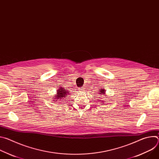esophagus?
Instances as JSON below:
<instances>
[{
    "label": "esophagus",
    "mask_w": 159,
    "mask_h": 159,
    "mask_svg": "<svg viewBox=\"0 0 159 159\" xmlns=\"http://www.w3.org/2000/svg\"><path fill=\"white\" fill-rule=\"evenodd\" d=\"M81 88H82V89H81V90H82V89H84V87H81Z\"/></svg>",
    "instance_id": "1"
}]
</instances>
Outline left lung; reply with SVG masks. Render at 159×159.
<instances>
[{
  "label": "left lung",
  "instance_id": "left-lung-1",
  "mask_svg": "<svg viewBox=\"0 0 159 159\" xmlns=\"http://www.w3.org/2000/svg\"><path fill=\"white\" fill-rule=\"evenodd\" d=\"M104 91H105V90L103 89V90H101V91H99V93H100V94H104Z\"/></svg>",
  "mask_w": 159,
  "mask_h": 159
}]
</instances>
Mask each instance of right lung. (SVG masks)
I'll list each match as a JSON object with an SVG mask.
<instances>
[{
  "label": "right lung",
  "instance_id": "obj_1",
  "mask_svg": "<svg viewBox=\"0 0 159 159\" xmlns=\"http://www.w3.org/2000/svg\"><path fill=\"white\" fill-rule=\"evenodd\" d=\"M66 90L64 89L63 87L59 88V89L57 90V95H56V98L57 99H61L62 98H65L67 95ZM57 101V100H56Z\"/></svg>",
  "mask_w": 159,
  "mask_h": 159
}]
</instances>
